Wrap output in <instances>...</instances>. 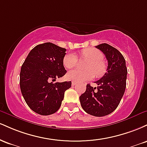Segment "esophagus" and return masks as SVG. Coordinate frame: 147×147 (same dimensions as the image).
I'll use <instances>...</instances> for the list:
<instances>
[{
	"mask_svg": "<svg viewBox=\"0 0 147 147\" xmlns=\"http://www.w3.org/2000/svg\"><path fill=\"white\" fill-rule=\"evenodd\" d=\"M76 84H77V83H76V82H72V86H75Z\"/></svg>",
	"mask_w": 147,
	"mask_h": 147,
	"instance_id": "1",
	"label": "esophagus"
}]
</instances>
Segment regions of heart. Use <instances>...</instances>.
<instances>
[{"label": "heart", "mask_w": 147, "mask_h": 147, "mask_svg": "<svg viewBox=\"0 0 147 147\" xmlns=\"http://www.w3.org/2000/svg\"><path fill=\"white\" fill-rule=\"evenodd\" d=\"M81 55L84 58L89 59L86 65V70L74 69L67 74V78L76 82H82L90 80L95 77H102L105 74L106 67L102 61L104 55L100 50L94 48L84 49L81 52ZM63 63L67 68H72L77 65V57L74 53H68L63 57ZM95 73L94 74V72Z\"/></svg>", "instance_id": "1"}]
</instances>
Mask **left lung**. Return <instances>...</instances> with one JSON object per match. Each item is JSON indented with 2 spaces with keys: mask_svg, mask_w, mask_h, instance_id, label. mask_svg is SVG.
Returning <instances> with one entry per match:
<instances>
[{
  "mask_svg": "<svg viewBox=\"0 0 147 147\" xmlns=\"http://www.w3.org/2000/svg\"><path fill=\"white\" fill-rule=\"evenodd\" d=\"M95 47L105 55L107 72L95 82L98 85L97 88L88 84L79 99L87 113L102 117L113 112L119 105L126 89L127 68L124 57L117 49L107 43Z\"/></svg>",
  "mask_w": 147,
  "mask_h": 147,
  "instance_id": "obj_1",
  "label": "left lung"
}]
</instances>
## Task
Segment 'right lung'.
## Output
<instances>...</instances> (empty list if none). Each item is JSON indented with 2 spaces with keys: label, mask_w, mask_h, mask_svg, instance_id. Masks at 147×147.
<instances>
[{
  "label": "right lung",
  "mask_w": 147,
  "mask_h": 147,
  "mask_svg": "<svg viewBox=\"0 0 147 147\" xmlns=\"http://www.w3.org/2000/svg\"><path fill=\"white\" fill-rule=\"evenodd\" d=\"M65 48L45 43L34 48L21 66L20 88L25 102L33 111L49 115L59 109L64 92L71 82H56L66 73L63 66Z\"/></svg>",
  "instance_id": "1"
}]
</instances>
